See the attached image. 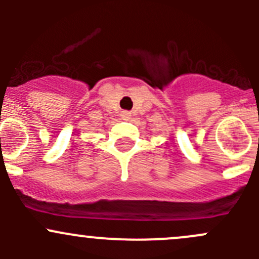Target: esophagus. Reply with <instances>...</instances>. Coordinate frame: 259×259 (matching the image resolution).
<instances>
[{
    "label": "esophagus",
    "mask_w": 259,
    "mask_h": 259,
    "mask_svg": "<svg viewBox=\"0 0 259 259\" xmlns=\"http://www.w3.org/2000/svg\"><path fill=\"white\" fill-rule=\"evenodd\" d=\"M120 116H121L122 120H125V121H127V120L130 119V116H132V114H130L129 111H122Z\"/></svg>",
    "instance_id": "esophagus-1"
}]
</instances>
